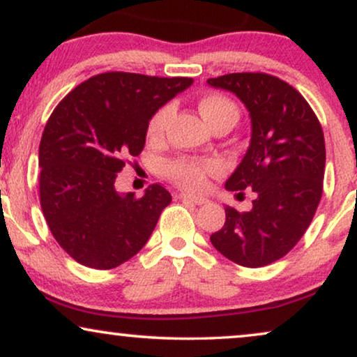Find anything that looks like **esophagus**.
<instances>
[{
  "label": "esophagus",
  "mask_w": 357,
  "mask_h": 357,
  "mask_svg": "<svg viewBox=\"0 0 357 357\" xmlns=\"http://www.w3.org/2000/svg\"><path fill=\"white\" fill-rule=\"evenodd\" d=\"M180 199L182 202H187V203H192V204H198V206H202V204H206L208 199L203 198V197H192V195H180Z\"/></svg>",
  "instance_id": "esophagus-1"
}]
</instances>
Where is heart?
<instances>
[{
  "label": "heart",
  "instance_id": "heart-1",
  "mask_svg": "<svg viewBox=\"0 0 357 357\" xmlns=\"http://www.w3.org/2000/svg\"><path fill=\"white\" fill-rule=\"evenodd\" d=\"M199 114L209 125L214 126L219 121L231 120L236 123L238 120V107L226 96L221 94H206L198 102ZM170 116H172V107L164 105L151 116L148 123V138L160 139L167 128ZM221 169L218 160H195V159H180L172 160L165 167V174L187 190H202L206 185L208 175Z\"/></svg>",
  "mask_w": 357,
  "mask_h": 357
}]
</instances>
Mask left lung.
Instances as JSON below:
<instances>
[{"label": "left lung", "mask_w": 357, "mask_h": 357, "mask_svg": "<svg viewBox=\"0 0 357 357\" xmlns=\"http://www.w3.org/2000/svg\"><path fill=\"white\" fill-rule=\"evenodd\" d=\"M208 84L234 92L250 112V146L226 188L257 195L250 211L226 206L211 243L237 265L266 266L294 248L315 216L324 192V130L301 92L276 76L231 73Z\"/></svg>", "instance_id": "1"}]
</instances>
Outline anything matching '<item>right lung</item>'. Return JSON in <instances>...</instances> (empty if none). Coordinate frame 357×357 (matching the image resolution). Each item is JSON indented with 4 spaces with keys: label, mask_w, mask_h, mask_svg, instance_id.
<instances>
[{
    "label": "right lung",
    "mask_w": 357,
    "mask_h": 357,
    "mask_svg": "<svg viewBox=\"0 0 357 357\" xmlns=\"http://www.w3.org/2000/svg\"><path fill=\"white\" fill-rule=\"evenodd\" d=\"M192 82L100 73L52 112L38 148V192L48 227L73 260L112 270L146 245L172 197L159 183L141 198L120 195L114 183L143 151L151 116Z\"/></svg>",
    "instance_id": "right-lung-1"
}]
</instances>
